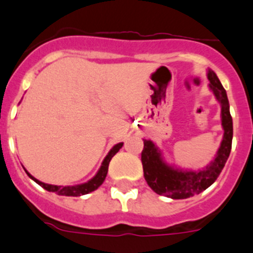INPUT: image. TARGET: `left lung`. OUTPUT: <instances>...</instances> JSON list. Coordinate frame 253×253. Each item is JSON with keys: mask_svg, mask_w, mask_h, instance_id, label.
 Listing matches in <instances>:
<instances>
[{"mask_svg": "<svg viewBox=\"0 0 253 253\" xmlns=\"http://www.w3.org/2000/svg\"><path fill=\"white\" fill-rule=\"evenodd\" d=\"M208 79L211 81L209 87L221 104L224 137L219 151L214 161L203 171L183 172L167 166L162 161L161 155L152 141L144 140V150L141 152L144 177L150 188L160 196L172 199H186L193 197L194 194L202 193L216 181L229 159L232 144V118L229 109V99L216 74L211 70L208 72Z\"/></svg>", "mask_w": 253, "mask_h": 253, "instance_id": "8db88e82", "label": "left lung"}]
</instances>
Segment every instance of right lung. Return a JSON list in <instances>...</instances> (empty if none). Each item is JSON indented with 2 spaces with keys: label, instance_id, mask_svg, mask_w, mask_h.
Here are the masks:
<instances>
[{
  "label": "right lung",
  "instance_id": "1",
  "mask_svg": "<svg viewBox=\"0 0 253 253\" xmlns=\"http://www.w3.org/2000/svg\"><path fill=\"white\" fill-rule=\"evenodd\" d=\"M123 146V144H117L116 146L113 147V149L109 151V154L107 155L106 159H104L103 164H102L101 169H99L98 173L96 174V176L93 177V178L91 179V181H88L87 183H84V184H80V186H72V187H61V186H52V184H46V183H42V182L38 181L37 178H34L32 174H29L28 172H27V174H28L29 177H31L33 181H36L37 183L39 184V186H42V188L46 189V191L49 192H54V193L56 194H60V196H67V197H80V196H84V194H87V193H91V192H93L94 189L98 188L99 186H101L102 183H103L104 178H106L107 176V172H108V166H109V162H111L112 157L114 156V155L117 154V152L119 151V149Z\"/></svg>",
  "mask_w": 253,
  "mask_h": 253
}]
</instances>
